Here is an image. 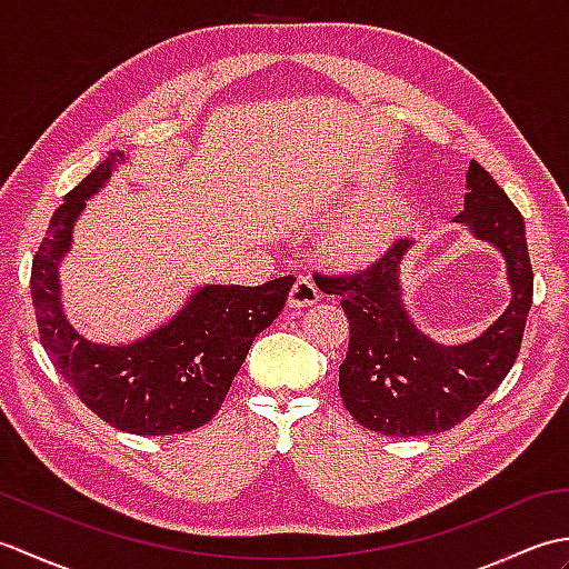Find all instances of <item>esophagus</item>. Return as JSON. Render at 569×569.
<instances>
[{
    "instance_id": "obj_1",
    "label": "esophagus",
    "mask_w": 569,
    "mask_h": 569,
    "mask_svg": "<svg viewBox=\"0 0 569 569\" xmlns=\"http://www.w3.org/2000/svg\"><path fill=\"white\" fill-rule=\"evenodd\" d=\"M318 286L312 283L310 276H298L296 283L291 288V293H288V306L291 308H308L312 303H318Z\"/></svg>"
}]
</instances>
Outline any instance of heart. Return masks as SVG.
I'll return each mask as SVG.
<instances>
[{"mask_svg":"<svg viewBox=\"0 0 569 569\" xmlns=\"http://www.w3.org/2000/svg\"><path fill=\"white\" fill-rule=\"evenodd\" d=\"M389 239V227L377 214L359 217L355 224H349L340 234V249L349 259H369L381 251Z\"/></svg>","mask_w":569,"mask_h":569,"instance_id":"b5f03b06","label":"heart"}]
</instances>
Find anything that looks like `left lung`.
<instances>
[{"instance_id":"left-lung-1","label":"left lung","mask_w":569,"mask_h":569,"mask_svg":"<svg viewBox=\"0 0 569 569\" xmlns=\"http://www.w3.org/2000/svg\"><path fill=\"white\" fill-rule=\"evenodd\" d=\"M465 222L506 257L511 306L469 345L442 347L420 335L401 303L398 269L410 239H396L359 271L316 273L320 291L340 296L349 320V347L340 365V393L352 418L389 438H418L459 426L487 401L521 352L533 266L526 224L509 196L477 161L469 163Z\"/></svg>"}]
</instances>
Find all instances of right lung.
Segmentation results:
<instances>
[{
  "label": "right lung",
  "instance_id": "1",
  "mask_svg": "<svg viewBox=\"0 0 569 569\" xmlns=\"http://www.w3.org/2000/svg\"><path fill=\"white\" fill-rule=\"evenodd\" d=\"M114 151L53 212L31 266L41 345L80 401L131 435H183L214 418L249 347L283 310L296 278L263 286H204L178 316L122 347L92 345L70 328L58 296V263L84 200L112 176Z\"/></svg>",
  "mask_w": 569,
  "mask_h": 569
}]
</instances>
